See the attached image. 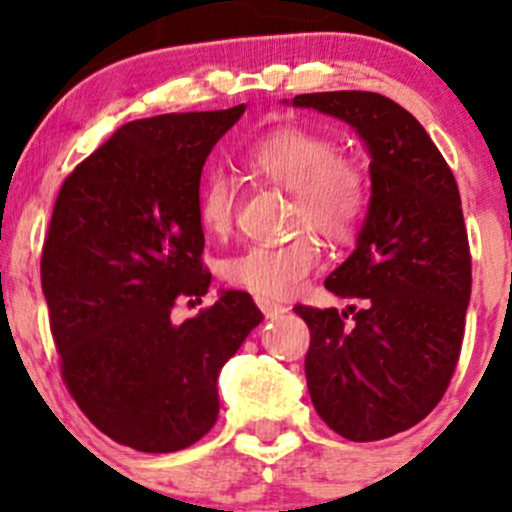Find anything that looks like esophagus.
<instances>
[{"label": "esophagus", "mask_w": 512, "mask_h": 512, "mask_svg": "<svg viewBox=\"0 0 512 512\" xmlns=\"http://www.w3.org/2000/svg\"><path fill=\"white\" fill-rule=\"evenodd\" d=\"M257 307H260V312L265 314L267 319H275V317H280V314L287 312L285 304L272 302V299H257Z\"/></svg>", "instance_id": "esophagus-1"}]
</instances>
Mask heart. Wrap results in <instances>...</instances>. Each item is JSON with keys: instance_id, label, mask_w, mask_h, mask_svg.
<instances>
[{"instance_id": "obj_1", "label": "heart", "mask_w": 512, "mask_h": 512, "mask_svg": "<svg viewBox=\"0 0 512 512\" xmlns=\"http://www.w3.org/2000/svg\"><path fill=\"white\" fill-rule=\"evenodd\" d=\"M245 165L292 193L294 227H312L332 242H347L359 230L371 200V183L359 160L342 156L329 136L309 128L285 126L257 138ZM237 210L235 183L225 173L205 178L198 193V220L210 237L232 230ZM302 230L280 245H252L225 260L230 285L257 299H285L304 285L319 262V242Z\"/></svg>"}]
</instances>
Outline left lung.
<instances>
[{"label":"left lung","mask_w":512,"mask_h":512,"mask_svg":"<svg viewBox=\"0 0 512 512\" xmlns=\"http://www.w3.org/2000/svg\"><path fill=\"white\" fill-rule=\"evenodd\" d=\"M356 128L369 148L371 200L356 250L324 280L364 307L297 304L309 327V396L332 431L381 441L423 421L461 356L471 299V250L456 178L421 123L371 91L299 94Z\"/></svg>","instance_id":"1"}]
</instances>
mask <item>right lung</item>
Listing matches in <instances>:
<instances>
[{"label": "right lung", "instance_id": "right-lung-1", "mask_svg": "<svg viewBox=\"0 0 512 512\" xmlns=\"http://www.w3.org/2000/svg\"><path fill=\"white\" fill-rule=\"evenodd\" d=\"M245 113H163L118 128L64 180L41 250V289L61 379L121 446L173 453L218 421V374L262 322L225 289L175 324L178 299L208 292L200 173Z\"/></svg>", "mask_w": 512, "mask_h": 512}]
</instances>
